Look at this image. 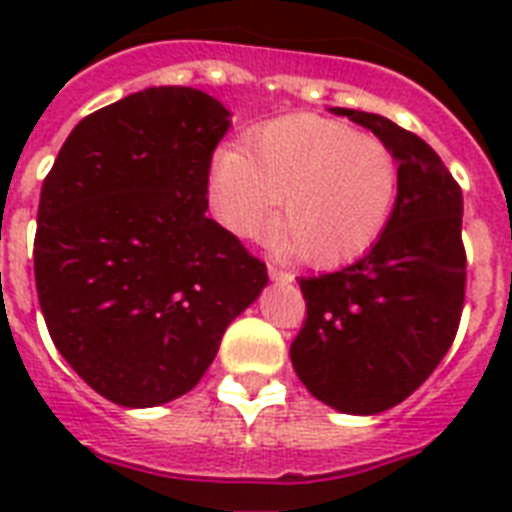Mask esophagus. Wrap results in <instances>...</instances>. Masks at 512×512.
Listing matches in <instances>:
<instances>
[{"mask_svg":"<svg viewBox=\"0 0 512 512\" xmlns=\"http://www.w3.org/2000/svg\"><path fill=\"white\" fill-rule=\"evenodd\" d=\"M268 276H271V281H276V284H289V281L295 279L292 273L281 271V268H276V265H268Z\"/></svg>","mask_w":512,"mask_h":512,"instance_id":"obj_1","label":"esophagus"}]
</instances>
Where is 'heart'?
Returning a JSON list of instances; mask_svg holds the SVG:
<instances>
[{
  "label": "heart",
  "instance_id": "obj_1",
  "mask_svg": "<svg viewBox=\"0 0 512 512\" xmlns=\"http://www.w3.org/2000/svg\"><path fill=\"white\" fill-rule=\"evenodd\" d=\"M398 196V162L382 140L324 116L297 114L220 148L209 170L217 220L241 239L263 236L279 215L276 249L313 268L366 255Z\"/></svg>",
  "mask_w": 512,
  "mask_h": 512
}]
</instances>
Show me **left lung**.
I'll list each match as a JSON object with an SVG mask.
<instances>
[{"instance_id":"8db88e82","label":"left lung","mask_w":512,"mask_h":512,"mask_svg":"<svg viewBox=\"0 0 512 512\" xmlns=\"http://www.w3.org/2000/svg\"><path fill=\"white\" fill-rule=\"evenodd\" d=\"M332 114L372 130L398 162L393 215L356 263L300 279L305 319L289 358L311 396L345 414H380L441 364L465 303L462 191L438 154L390 119Z\"/></svg>"}]
</instances>
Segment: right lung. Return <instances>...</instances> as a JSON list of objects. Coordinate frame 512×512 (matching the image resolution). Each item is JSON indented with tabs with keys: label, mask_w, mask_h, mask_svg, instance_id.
Listing matches in <instances>:
<instances>
[{
	"label": "right lung",
	"mask_w": 512,
	"mask_h": 512,
	"mask_svg": "<svg viewBox=\"0 0 512 512\" xmlns=\"http://www.w3.org/2000/svg\"><path fill=\"white\" fill-rule=\"evenodd\" d=\"M231 111L193 87H148L84 116L44 177L34 276L60 356L100 396L167 404L201 380L265 263L207 217Z\"/></svg>",
	"instance_id": "obj_1"
}]
</instances>
